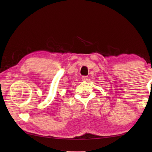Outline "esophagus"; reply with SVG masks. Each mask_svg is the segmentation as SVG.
Listing matches in <instances>:
<instances>
[{
    "mask_svg": "<svg viewBox=\"0 0 152 152\" xmlns=\"http://www.w3.org/2000/svg\"><path fill=\"white\" fill-rule=\"evenodd\" d=\"M88 76H82V80L83 81H86V80H88Z\"/></svg>",
    "mask_w": 152,
    "mask_h": 152,
    "instance_id": "esophagus-1",
    "label": "esophagus"
}]
</instances>
